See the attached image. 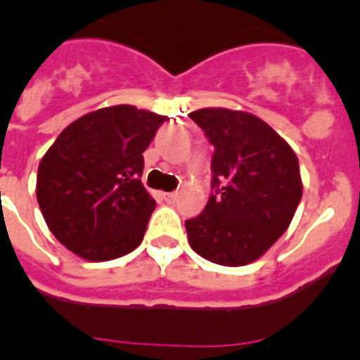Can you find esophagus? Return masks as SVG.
<instances>
[{"instance_id":"obj_1","label":"esophagus","mask_w":360,"mask_h":360,"mask_svg":"<svg viewBox=\"0 0 360 360\" xmlns=\"http://www.w3.org/2000/svg\"><path fill=\"white\" fill-rule=\"evenodd\" d=\"M178 198V193H164V200L165 202H174Z\"/></svg>"}]
</instances>
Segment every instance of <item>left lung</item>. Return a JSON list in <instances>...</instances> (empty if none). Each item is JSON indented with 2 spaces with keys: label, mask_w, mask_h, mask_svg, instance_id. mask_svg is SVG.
<instances>
[{
  "label": "left lung",
  "mask_w": 360,
  "mask_h": 360,
  "mask_svg": "<svg viewBox=\"0 0 360 360\" xmlns=\"http://www.w3.org/2000/svg\"><path fill=\"white\" fill-rule=\"evenodd\" d=\"M189 117L214 146V193L202 214L186 221L191 249L216 265H249L294 218L303 196L297 157L265 120L247 111L202 108Z\"/></svg>",
  "instance_id": "1"
}]
</instances>
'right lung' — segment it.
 <instances>
[{
  "label": "right lung",
  "mask_w": 360,
  "mask_h": 360,
  "mask_svg": "<svg viewBox=\"0 0 360 360\" xmlns=\"http://www.w3.org/2000/svg\"><path fill=\"white\" fill-rule=\"evenodd\" d=\"M164 120L129 104L101 108L73 120L44 153L37 203L66 249L110 262L141 245L157 205L141 182L142 153Z\"/></svg>",
  "instance_id": "right-lung-1"
}]
</instances>
